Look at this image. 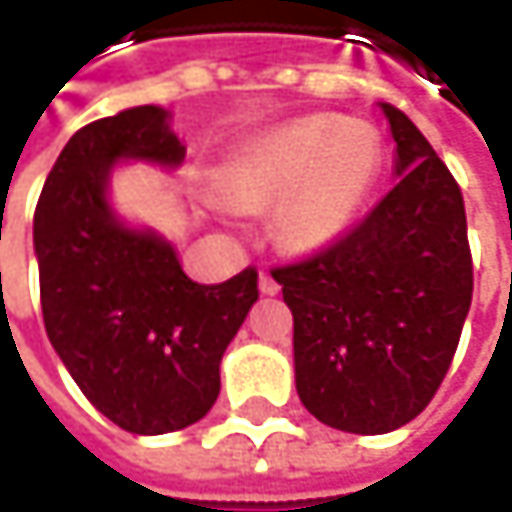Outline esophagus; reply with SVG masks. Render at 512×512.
<instances>
[{"mask_svg":"<svg viewBox=\"0 0 512 512\" xmlns=\"http://www.w3.org/2000/svg\"><path fill=\"white\" fill-rule=\"evenodd\" d=\"M278 290H281V284H278V281H275V278H272V275L263 269V272H260V293H266V296H275Z\"/></svg>","mask_w":512,"mask_h":512,"instance_id":"1","label":"esophagus"}]
</instances>
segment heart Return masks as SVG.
Returning a JSON list of instances; mask_svg holds the SVG:
<instances>
[{
  "label": "heart",
  "mask_w": 512,
  "mask_h": 512,
  "mask_svg": "<svg viewBox=\"0 0 512 512\" xmlns=\"http://www.w3.org/2000/svg\"><path fill=\"white\" fill-rule=\"evenodd\" d=\"M382 165L379 136L341 115L293 121L252 142L228 168V198L237 207H266L287 194L278 237L290 249H320L356 219Z\"/></svg>",
  "instance_id": "b5f03b06"
}]
</instances>
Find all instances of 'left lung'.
Instances as JSON below:
<instances>
[{
  "instance_id": "left-lung-1",
  "label": "left lung",
  "mask_w": 512,
  "mask_h": 512,
  "mask_svg": "<svg viewBox=\"0 0 512 512\" xmlns=\"http://www.w3.org/2000/svg\"><path fill=\"white\" fill-rule=\"evenodd\" d=\"M382 112L397 142L394 189L338 240L272 266L293 314L299 400L361 436L427 409L474 290L460 183L397 106Z\"/></svg>"
}]
</instances>
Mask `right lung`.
I'll list each match as a JSON object with an SVG mask.
<instances>
[{
    "label": "right lung",
    "instance_id": "right-lung-1",
    "mask_svg": "<svg viewBox=\"0 0 512 512\" xmlns=\"http://www.w3.org/2000/svg\"><path fill=\"white\" fill-rule=\"evenodd\" d=\"M165 118L159 106H136L76 130L35 207L50 344L82 394L139 436L183 430L210 412L219 361L257 302L255 266L195 284L168 243L124 228L106 204L115 159H183Z\"/></svg>",
    "mask_w": 512,
    "mask_h": 512
}]
</instances>
